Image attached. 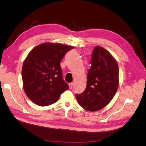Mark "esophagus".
<instances>
[{"mask_svg": "<svg viewBox=\"0 0 146 146\" xmlns=\"http://www.w3.org/2000/svg\"><path fill=\"white\" fill-rule=\"evenodd\" d=\"M69 88L70 89H72V88L73 86V83H69Z\"/></svg>", "mask_w": 146, "mask_h": 146, "instance_id": "1", "label": "esophagus"}]
</instances>
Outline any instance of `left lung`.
<instances>
[{
  "label": "left lung",
  "mask_w": 146,
  "mask_h": 146,
  "mask_svg": "<svg viewBox=\"0 0 146 146\" xmlns=\"http://www.w3.org/2000/svg\"><path fill=\"white\" fill-rule=\"evenodd\" d=\"M91 64L86 89L76 97L82 108L96 111L107 106L115 95L119 86V68L111 54L99 46L92 51Z\"/></svg>",
  "instance_id": "1"
}]
</instances>
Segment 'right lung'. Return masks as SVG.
Segmentation results:
<instances>
[{"instance_id": "1", "label": "right lung", "mask_w": 146, "mask_h": 146, "mask_svg": "<svg viewBox=\"0 0 146 146\" xmlns=\"http://www.w3.org/2000/svg\"><path fill=\"white\" fill-rule=\"evenodd\" d=\"M74 47L59 43L41 44L30 52L22 69L26 95L41 107L55 103L69 86L63 79L60 61Z\"/></svg>"}]
</instances>
